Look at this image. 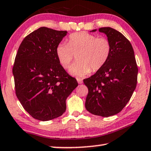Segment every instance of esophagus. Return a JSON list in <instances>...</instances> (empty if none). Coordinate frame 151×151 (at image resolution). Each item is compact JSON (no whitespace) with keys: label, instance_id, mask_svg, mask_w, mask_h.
Instances as JSON below:
<instances>
[{"label":"esophagus","instance_id":"esophagus-1","mask_svg":"<svg viewBox=\"0 0 151 151\" xmlns=\"http://www.w3.org/2000/svg\"><path fill=\"white\" fill-rule=\"evenodd\" d=\"M76 80H77V82H78V84H81V83H83V80L81 79V78H76Z\"/></svg>","mask_w":151,"mask_h":151}]
</instances>
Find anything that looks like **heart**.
Instances as JSON below:
<instances>
[{
  "mask_svg": "<svg viewBox=\"0 0 151 151\" xmlns=\"http://www.w3.org/2000/svg\"><path fill=\"white\" fill-rule=\"evenodd\" d=\"M60 64L68 68L75 54H77L78 62L69 69L71 75L83 77L92 70L97 71L104 66L111 53V45L104 37L97 38L91 34L80 32L70 35L68 43L60 42L55 49Z\"/></svg>",
  "mask_w": 151,
  "mask_h": 151,
  "instance_id": "b5f03b06",
  "label": "heart"
}]
</instances>
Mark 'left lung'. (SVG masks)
I'll return each mask as SVG.
<instances>
[{
  "label": "left lung",
  "mask_w": 151,
  "mask_h": 151,
  "mask_svg": "<svg viewBox=\"0 0 151 151\" xmlns=\"http://www.w3.org/2000/svg\"><path fill=\"white\" fill-rule=\"evenodd\" d=\"M99 32L106 35L111 53L102 68L83 81L88 88L85 108L90 113L108 117L121 112L129 102L138 70L133 47L122 34L110 27L99 28Z\"/></svg>",
  "instance_id": "1"
}]
</instances>
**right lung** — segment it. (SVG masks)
I'll return each instance as SVG.
<instances>
[{
	"label": "right lung",
	"instance_id": "obj_1",
	"mask_svg": "<svg viewBox=\"0 0 151 151\" xmlns=\"http://www.w3.org/2000/svg\"><path fill=\"white\" fill-rule=\"evenodd\" d=\"M41 27L28 35L18 49L13 68L16 96L24 109L39 121L59 117L66 100L78 86L58 61L55 49L67 35Z\"/></svg>",
	"mask_w": 151,
	"mask_h": 151
}]
</instances>
